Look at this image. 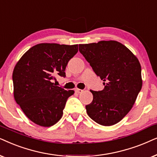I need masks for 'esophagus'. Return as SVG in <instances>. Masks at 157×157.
Masks as SVG:
<instances>
[{
	"label": "esophagus",
	"mask_w": 157,
	"mask_h": 157,
	"mask_svg": "<svg viewBox=\"0 0 157 157\" xmlns=\"http://www.w3.org/2000/svg\"><path fill=\"white\" fill-rule=\"evenodd\" d=\"M82 91H83L82 90H81V89H78V88L75 89V92H76V93H81Z\"/></svg>",
	"instance_id": "obj_1"
}]
</instances>
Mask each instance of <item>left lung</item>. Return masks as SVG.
Listing matches in <instances>:
<instances>
[{
  "mask_svg": "<svg viewBox=\"0 0 157 157\" xmlns=\"http://www.w3.org/2000/svg\"><path fill=\"white\" fill-rule=\"evenodd\" d=\"M79 51L105 85L90 90L93 99L85 106L90 118L105 126L116 124L128 114L142 87L141 67L138 58L116 41L79 44Z\"/></svg>",
  "mask_w": 157,
  "mask_h": 157,
  "instance_id": "1",
  "label": "left lung"
}]
</instances>
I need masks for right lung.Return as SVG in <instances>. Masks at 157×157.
Returning a JSON list of instances; mask_svg holds the SVG:
<instances>
[{
	"instance_id": "obj_1",
	"label": "right lung",
	"mask_w": 157,
	"mask_h": 157,
	"mask_svg": "<svg viewBox=\"0 0 157 157\" xmlns=\"http://www.w3.org/2000/svg\"><path fill=\"white\" fill-rule=\"evenodd\" d=\"M78 52V45L41 43L30 48L13 72L14 99L27 118L40 126L59 121L74 90L56 86L55 76L65 77L67 64Z\"/></svg>"
}]
</instances>
